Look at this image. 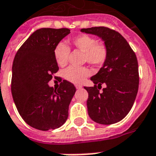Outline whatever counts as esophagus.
Instances as JSON below:
<instances>
[{"mask_svg": "<svg viewBox=\"0 0 156 156\" xmlns=\"http://www.w3.org/2000/svg\"><path fill=\"white\" fill-rule=\"evenodd\" d=\"M75 87H76L77 89H80V88H82L81 85H75Z\"/></svg>", "mask_w": 156, "mask_h": 156, "instance_id": "obj_1", "label": "esophagus"}]
</instances>
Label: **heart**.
I'll return each instance as SVG.
<instances>
[{"instance_id": "b5f03b06", "label": "heart", "mask_w": 156, "mask_h": 156, "mask_svg": "<svg viewBox=\"0 0 156 156\" xmlns=\"http://www.w3.org/2000/svg\"><path fill=\"white\" fill-rule=\"evenodd\" d=\"M71 44L74 48L83 52V61L87 63L100 66L104 63L107 58V48L102 43L98 42L95 38L88 34H79L73 37ZM69 48L64 43H58L54 49V56L58 66H65L68 63ZM91 71L86 67H69L63 71V77L73 83H82L90 76Z\"/></svg>"}]
</instances>
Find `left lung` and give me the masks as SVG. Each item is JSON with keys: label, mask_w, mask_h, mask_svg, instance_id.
<instances>
[{"label": "left lung", "mask_w": 156, "mask_h": 156, "mask_svg": "<svg viewBox=\"0 0 156 156\" xmlns=\"http://www.w3.org/2000/svg\"><path fill=\"white\" fill-rule=\"evenodd\" d=\"M82 32L98 35L107 48V58L98 73L91 78L94 87H84L88 93L87 112L99 124L120 122L133 106L139 87L136 55L122 34L104 26L82 29ZM106 85L103 92L99 87Z\"/></svg>", "instance_id": "obj_1"}]
</instances>
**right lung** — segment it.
<instances>
[{
    "label": "right lung",
    "mask_w": 156,
    "mask_h": 156,
    "mask_svg": "<svg viewBox=\"0 0 156 156\" xmlns=\"http://www.w3.org/2000/svg\"><path fill=\"white\" fill-rule=\"evenodd\" d=\"M70 33L67 28L34 31L18 49L12 65L11 93L16 108L28 125L40 131L60 127L69 116L74 85L60 78L57 90L48 85L58 66L54 49Z\"/></svg>",
    "instance_id": "1"
}]
</instances>
